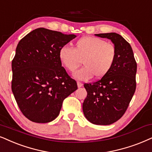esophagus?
Returning a JSON list of instances; mask_svg holds the SVG:
<instances>
[{"mask_svg":"<svg viewBox=\"0 0 152 152\" xmlns=\"http://www.w3.org/2000/svg\"><path fill=\"white\" fill-rule=\"evenodd\" d=\"M77 86H78V88H80L83 86V83L79 81H77Z\"/></svg>","mask_w":152,"mask_h":152,"instance_id":"34e87169","label":"esophagus"}]
</instances>
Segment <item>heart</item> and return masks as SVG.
<instances>
[{
    "label": "heart",
    "mask_w": 152,
    "mask_h": 152,
    "mask_svg": "<svg viewBox=\"0 0 152 152\" xmlns=\"http://www.w3.org/2000/svg\"><path fill=\"white\" fill-rule=\"evenodd\" d=\"M59 58L70 72L76 70L82 61L84 66L73 74L76 79L88 80L93 76L95 78H101L114 66L116 49L114 44L99 38L83 36L74 44V49L68 47L59 49Z\"/></svg>",
    "instance_id": "obj_1"
}]
</instances>
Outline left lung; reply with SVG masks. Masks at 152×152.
<instances>
[{
    "mask_svg": "<svg viewBox=\"0 0 152 152\" xmlns=\"http://www.w3.org/2000/svg\"><path fill=\"white\" fill-rule=\"evenodd\" d=\"M111 40L116 59L110 72L98 81L84 84L88 95L83 103L84 116L92 124L110 125L126 112L136 88L137 63L132 48L116 33L95 34Z\"/></svg>",
    "mask_w": 152,
    "mask_h": 152,
    "instance_id": "8db88e82",
    "label": "left lung"
}]
</instances>
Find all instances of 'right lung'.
Instances as JSON below:
<instances>
[{"label":"right lung","instance_id":"add662e5","mask_svg":"<svg viewBox=\"0 0 152 152\" xmlns=\"http://www.w3.org/2000/svg\"><path fill=\"white\" fill-rule=\"evenodd\" d=\"M76 37L38 28L17 44L12 62V91L22 114L31 121H53L64 99L77 90L76 80L59 58V49Z\"/></svg>","mask_w":152,"mask_h":152}]
</instances>
